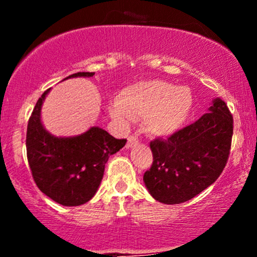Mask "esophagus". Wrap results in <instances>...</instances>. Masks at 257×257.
Masks as SVG:
<instances>
[{
    "label": "esophagus",
    "instance_id": "obj_1",
    "mask_svg": "<svg viewBox=\"0 0 257 257\" xmlns=\"http://www.w3.org/2000/svg\"><path fill=\"white\" fill-rule=\"evenodd\" d=\"M138 143H139V139L137 135H131V137L128 138V141H126V147L129 149V147H133V146L137 145Z\"/></svg>",
    "mask_w": 257,
    "mask_h": 257
}]
</instances>
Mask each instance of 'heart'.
Listing matches in <instances>:
<instances>
[{"label":"heart","instance_id":"1","mask_svg":"<svg viewBox=\"0 0 257 257\" xmlns=\"http://www.w3.org/2000/svg\"><path fill=\"white\" fill-rule=\"evenodd\" d=\"M192 107L188 88L161 79L140 82L126 87L112 105L114 118H145L146 129L156 137L173 134L185 123Z\"/></svg>","mask_w":257,"mask_h":257}]
</instances>
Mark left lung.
Segmentation results:
<instances>
[{
    "label": "left lung",
    "mask_w": 257,
    "mask_h": 257,
    "mask_svg": "<svg viewBox=\"0 0 257 257\" xmlns=\"http://www.w3.org/2000/svg\"><path fill=\"white\" fill-rule=\"evenodd\" d=\"M208 113L167 140L150 143L152 166L144 174L151 196L164 204L192 199L216 181L228 161L233 117L225 101L215 99Z\"/></svg>",
    "instance_id": "obj_1"
}]
</instances>
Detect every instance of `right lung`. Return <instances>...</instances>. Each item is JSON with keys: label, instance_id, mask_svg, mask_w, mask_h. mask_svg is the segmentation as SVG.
Masks as SVG:
<instances>
[{"label": "right lung", "instance_id": "obj_1", "mask_svg": "<svg viewBox=\"0 0 257 257\" xmlns=\"http://www.w3.org/2000/svg\"><path fill=\"white\" fill-rule=\"evenodd\" d=\"M93 75L77 72L66 78ZM48 91L37 100L28 122L26 155L32 178L37 187L59 204H84L98 191L108 157L118 152L126 140L113 138L99 126L73 138L49 134L41 123V106Z\"/></svg>", "mask_w": 257, "mask_h": 257}]
</instances>
